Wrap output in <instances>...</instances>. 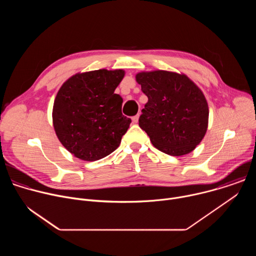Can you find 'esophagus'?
Instances as JSON below:
<instances>
[{
	"mask_svg": "<svg viewBox=\"0 0 256 256\" xmlns=\"http://www.w3.org/2000/svg\"><path fill=\"white\" fill-rule=\"evenodd\" d=\"M132 122H134V124H136V122H138V114H136V116H132Z\"/></svg>",
	"mask_w": 256,
	"mask_h": 256,
	"instance_id": "1",
	"label": "esophagus"
}]
</instances>
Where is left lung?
<instances>
[{
    "mask_svg": "<svg viewBox=\"0 0 256 256\" xmlns=\"http://www.w3.org/2000/svg\"><path fill=\"white\" fill-rule=\"evenodd\" d=\"M148 102L138 126L155 147L171 156L190 153L208 128V107L202 92L186 75L167 70L138 72Z\"/></svg>",
    "mask_w": 256,
    "mask_h": 256,
    "instance_id": "8db88e82",
    "label": "left lung"
}]
</instances>
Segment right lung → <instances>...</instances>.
Segmentation results:
<instances>
[{"label": "right lung", "mask_w": 256, "mask_h": 256, "mask_svg": "<svg viewBox=\"0 0 256 256\" xmlns=\"http://www.w3.org/2000/svg\"><path fill=\"white\" fill-rule=\"evenodd\" d=\"M122 70H97L70 78L56 94L52 120L64 147L85 161L102 159L118 148L132 122L114 94Z\"/></svg>", "instance_id": "1"}]
</instances>
